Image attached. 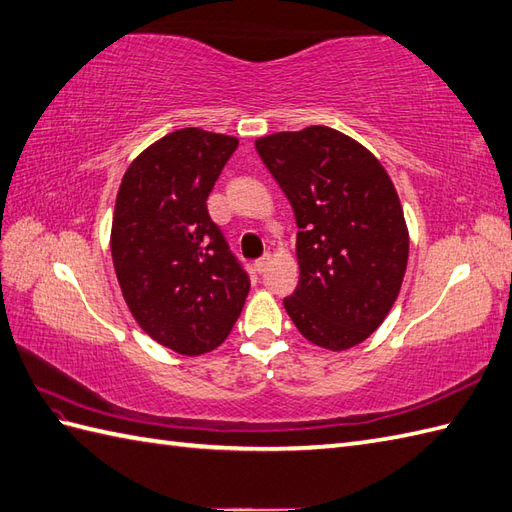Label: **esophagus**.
<instances>
[{"label":"esophagus","mask_w":512,"mask_h":512,"mask_svg":"<svg viewBox=\"0 0 512 512\" xmlns=\"http://www.w3.org/2000/svg\"><path fill=\"white\" fill-rule=\"evenodd\" d=\"M270 261H272V257L266 253L264 257H259L257 261H255V270L259 272V275H261V272H266L268 270V266H270Z\"/></svg>","instance_id":"1"}]
</instances>
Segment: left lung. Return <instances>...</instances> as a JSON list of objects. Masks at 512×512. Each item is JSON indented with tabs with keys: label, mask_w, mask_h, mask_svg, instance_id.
<instances>
[{
	"label": "left lung",
	"mask_w": 512,
	"mask_h": 512,
	"mask_svg": "<svg viewBox=\"0 0 512 512\" xmlns=\"http://www.w3.org/2000/svg\"><path fill=\"white\" fill-rule=\"evenodd\" d=\"M296 216L301 279L285 312L329 351L358 347L395 305L410 233L386 168L360 141L329 126L255 139Z\"/></svg>",
	"instance_id": "obj_1"
}]
</instances>
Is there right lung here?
Returning <instances> with one entry per match:
<instances>
[{"instance_id": "obj_1", "label": "right lung", "mask_w": 512, "mask_h": 512, "mask_svg": "<svg viewBox=\"0 0 512 512\" xmlns=\"http://www.w3.org/2000/svg\"><path fill=\"white\" fill-rule=\"evenodd\" d=\"M237 137L181 128L128 165L117 189L111 257L130 314L181 355L227 340L251 290L229 253L207 198Z\"/></svg>"}]
</instances>
